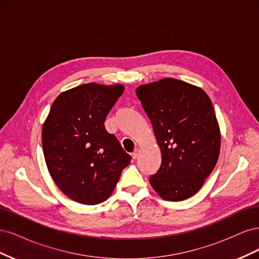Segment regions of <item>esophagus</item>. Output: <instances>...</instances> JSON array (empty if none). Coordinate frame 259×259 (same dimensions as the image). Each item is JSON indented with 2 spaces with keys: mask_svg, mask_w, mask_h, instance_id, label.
Instances as JSON below:
<instances>
[{
  "mask_svg": "<svg viewBox=\"0 0 259 259\" xmlns=\"http://www.w3.org/2000/svg\"><path fill=\"white\" fill-rule=\"evenodd\" d=\"M138 153H139V151H138V149H136V150L134 151V152H133V154H132V158L133 159H137L138 158Z\"/></svg>",
  "mask_w": 259,
  "mask_h": 259,
  "instance_id": "esophagus-1",
  "label": "esophagus"
}]
</instances>
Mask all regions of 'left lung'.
Masks as SVG:
<instances>
[{
	"mask_svg": "<svg viewBox=\"0 0 259 259\" xmlns=\"http://www.w3.org/2000/svg\"><path fill=\"white\" fill-rule=\"evenodd\" d=\"M136 94L162 156L150 185L166 201L192 197L213 171L221 151V128L209 97L199 86L173 77L140 85Z\"/></svg>",
	"mask_w": 259,
	"mask_h": 259,
	"instance_id": "left-lung-1",
	"label": "left lung"
}]
</instances>
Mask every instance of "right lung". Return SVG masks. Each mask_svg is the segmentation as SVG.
<instances>
[{
  "label": "right lung",
  "instance_id": "obj_1",
  "mask_svg": "<svg viewBox=\"0 0 259 259\" xmlns=\"http://www.w3.org/2000/svg\"><path fill=\"white\" fill-rule=\"evenodd\" d=\"M124 92L122 84L86 83L54 100L42 128L46 166L68 198L85 205L106 201L131 156L105 120Z\"/></svg>",
  "mask_w": 259,
  "mask_h": 259
}]
</instances>
